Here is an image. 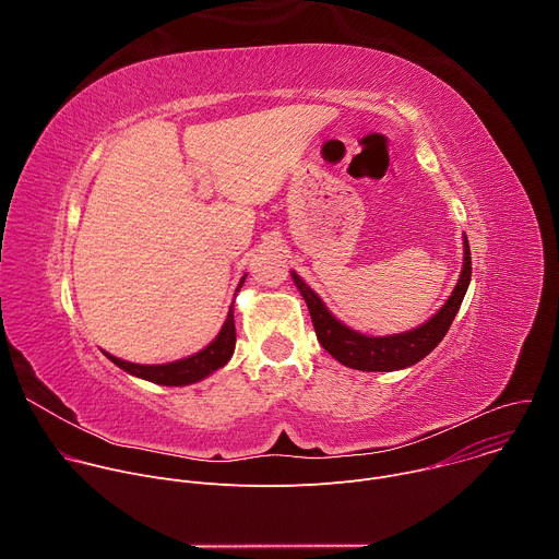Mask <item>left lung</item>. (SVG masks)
<instances>
[{"mask_svg": "<svg viewBox=\"0 0 559 559\" xmlns=\"http://www.w3.org/2000/svg\"><path fill=\"white\" fill-rule=\"evenodd\" d=\"M464 238V263L460 278L447 298V302L429 318L427 323L418 325L416 330L403 332V334H391V336H367L360 334L345 323L328 309V305L318 296L294 270L292 278L298 287L300 296L307 302L311 323L321 343L341 365L360 369V371H397L416 365L423 360L429 352L438 347V343L447 336L453 318L462 305V298L466 294V287L471 283V250L468 241Z\"/></svg>", "mask_w": 559, "mask_h": 559, "instance_id": "1", "label": "left lung"}]
</instances>
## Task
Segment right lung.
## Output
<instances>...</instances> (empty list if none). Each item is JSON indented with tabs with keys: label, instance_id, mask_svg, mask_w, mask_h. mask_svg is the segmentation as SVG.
Masks as SVG:
<instances>
[{
	"label": "right lung",
	"instance_id": "obj_1",
	"mask_svg": "<svg viewBox=\"0 0 559 559\" xmlns=\"http://www.w3.org/2000/svg\"><path fill=\"white\" fill-rule=\"evenodd\" d=\"M243 283H246V276L241 278V283H238V287H241ZM238 287H236V292H238ZM234 345H236V330H234V302H231L225 323H223L221 332L216 334V338L207 347H203L201 352H197L188 358L173 360L166 365H139V362L121 360L108 352H104V354H106V358H110L119 369H123L130 376H136L141 380H147L154 384H164V386H186V384L199 382V380L207 378L210 373H214L216 369L225 367L234 354Z\"/></svg>",
	"mask_w": 559,
	"mask_h": 559
}]
</instances>
